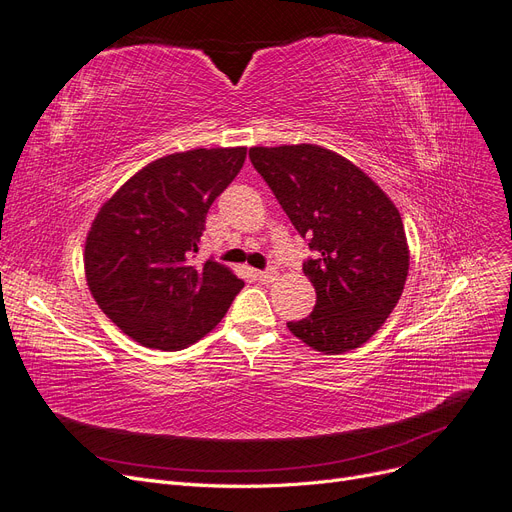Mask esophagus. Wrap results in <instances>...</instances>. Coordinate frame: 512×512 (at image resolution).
<instances>
[{"label": "esophagus", "mask_w": 512, "mask_h": 512, "mask_svg": "<svg viewBox=\"0 0 512 512\" xmlns=\"http://www.w3.org/2000/svg\"><path fill=\"white\" fill-rule=\"evenodd\" d=\"M256 277L262 282V284H269L273 282L277 277V271L275 269H265V271H256Z\"/></svg>", "instance_id": "obj_1"}]
</instances>
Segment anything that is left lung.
<instances>
[{
  "instance_id": "8db88e82",
  "label": "left lung",
  "mask_w": 512,
  "mask_h": 512,
  "mask_svg": "<svg viewBox=\"0 0 512 512\" xmlns=\"http://www.w3.org/2000/svg\"><path fill=\"white\" fill-rule=\"evenodd\" d=\"M250 160L314 252L303 262L316 288L314 312L288 329L324 354L363 346L408 277L397 207L359 166L318 145L252 147Z\"/></svg>"
}]
</instances>
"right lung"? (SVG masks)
<instances>
[{
  "mask_svg": "<svg viewBox=\"0 0 512 512\" xmlns=\"http://www.w3.org/2000/svg\"><path fill=\"white\" fill-rule=\"evenodd\" d=\"M245 147L192 149L151 162L96 215L85 275L102 312L134 342L181 350L228 312L243 282L224 265L192 258L207 211L245 162Z\"/></svg>",
  "mask_w": 512,
  "mask_h": 512,
  "instance_id": "right-lung-1",
  "label": "right lung"
}]
</instances>
